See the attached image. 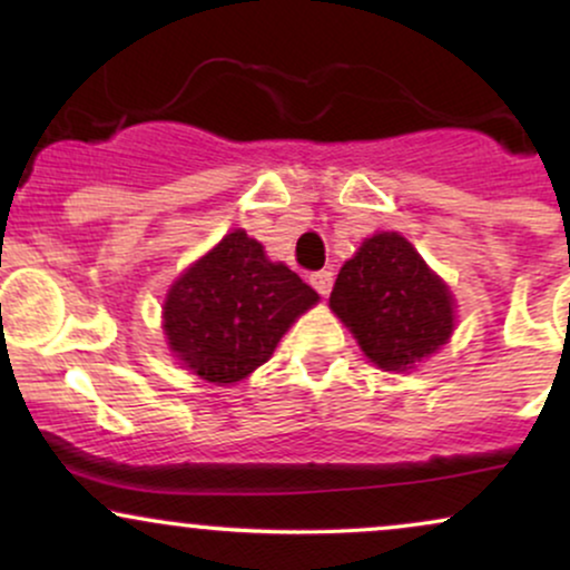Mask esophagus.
Returning a JSON list of instances; mask_svg holds the SVG:
<instances>
[{
    "label": "esophagus",
    "instance_id": "34e87169",
    "mask_svg": "<svg viewBox=\"0 0 570 570\" xmlns=\"http://www.w3.org/2000/svg\"><path fill=\"white\" fill-rule=\"evenodd\" d=\"M332 281H335V278H332L330 271H318V273H313V276H311V286L318 294H322V297H326V294L332 292Z\"/></svg>",
    "mask_w": 570,
    "mask_h": 570
}]
</instances>
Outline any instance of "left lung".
I'll list each match as a JSON object with an SVG mask.
<instances>
[{"label":"left lung","mask_w":570,"mask_h":570,"mask_svg":"<svg viewBox=\"0 0 570 570\" xmlns=\"http://www.w3.org/2000/svg\"><path fill=\"white\" fill-rule=\"evenodd\" d=\"M332 313L383 372H410L453 337L455 297L404 235L375 233L340 267Z\"/></svg>","instance_id":"obj_1"}]
</instances>
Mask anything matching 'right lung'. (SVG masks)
<instances>
[{"label": "right lung", "mask_w": 570, "mask_h": 570, "mask_svg": "<svg viewBox=\"0 0 570 570\" xmlns=\"http://www.w3.org/2000/svg\"><path fill=\"white\" fill-rule=\"evenodd\" d=\"M318 294L257 238L233 230L168 286L163 335L181 367L200 381H244L273 356Z\"/></svg>", "instance_id": "right-lung-1"}]
</instances>
